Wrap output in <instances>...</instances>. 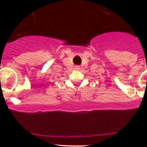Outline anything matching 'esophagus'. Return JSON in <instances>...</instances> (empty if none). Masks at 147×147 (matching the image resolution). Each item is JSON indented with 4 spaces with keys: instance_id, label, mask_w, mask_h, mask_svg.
Segmentation results:
<instances>
[{
    "instance_id": "34e87169",
    "label": "esophagus",
    "mask_w": 147,
    "mask_h": 147,
    "mask_svg": "<svg viewBox=\"0 0 147 147\" xmlns=\"http://www.w3.org/2000/svg\"><path fill=\"white\" fill-rule=\"evenodd\" d=\"M75 67V69H80V66H78V65H76Z\"/></svg>"
}]
</instances>
